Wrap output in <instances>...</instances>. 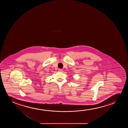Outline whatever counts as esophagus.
<instances>
[{"label": "esophagus", "instance_id": "esophagus-1", "mask_svg": "<svg viewBox=\"0 0 128 128\" xmlns=\"http://www.w3.org/2000/svg\"><path fill=\"white\" fill-rule=\"evenodd\" d=\"M58 71H59V72H62L63 71V70H62V69H61V68H59L58 70Z\"/></svg>", "mask_w": 128, "mask_h": 128}]
</instances>
